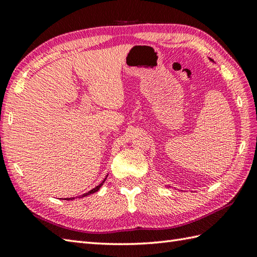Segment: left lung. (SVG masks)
I'll return each instance as SVG.
<instances>
[{
    "mask_svg": "<svg viewBox=\"0 0 257 257\" xmlns=\"http://www.w3.org/2000/svg\"><path fill=\"white\" fill-rule=\"evenodd\" d=\"M209 60H210V61H213V60H212V59H209ZM213 62H214V61H213ZM166 187H169V186H166Z\"/></svg>",
    "mask_w": 257,
    "mask_h": 257,
    "instance_id": "8db88e82",
    "label": "left lung"
}]
</instances>
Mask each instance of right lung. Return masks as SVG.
Instances as JSON below:
<instances>
[{"instance_id":"add662e5","label":"right lung","mask_w":257,"mask_h":257,"mask_svg":"<svg viewBox=\"0 0 257 257\" xmlns=\"http://www.w3.org/2000/svg\"><path fill=\"white\" fill-rule=\"evenodd\" d=\"M107 177H108V175L105 176V178L102 180V183L101 184H99L98 186H95L94 188H92L91 190H90V192H88V193H85V194H83V195H81V196H79V198H82V197H85V196H89V195H91V194H94L95 192H98V190L100 189V187H101V186L103 185V183L105 182V179H107ZM70 199H74V197H72V198H65V200H70Z\"/></svg>"}]
</instances>
